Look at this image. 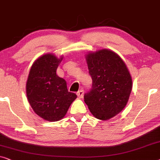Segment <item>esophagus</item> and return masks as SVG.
I'll list each match as a JSON object with an SVG mask.
<instances>
[{"label":"esophagus","mask_w":160,"mask_h":160,"mask_svg":"<svg viewBox=\"0 0 160 160\" xmlns=\"http://www.w3.org/2000/svg\"><path fill=\"white\" fill-rule=\"evenodd\" d=\"M77 95L80 98H82L83 97V96H84V91L82 89L80 90V91L77 93Z\"/></svg>","instance_id":"obj_1"}]
</instances>
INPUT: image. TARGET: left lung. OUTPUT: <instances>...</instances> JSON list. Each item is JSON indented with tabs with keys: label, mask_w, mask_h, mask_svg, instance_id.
Masks as SVG:
<instances>
[{
	"label": "left lung",
	"mask_w": 160,
	"mask_h": 160,
	"mask_svg": "<svg viewBox=\"0 0 160 160\" xmlns=\"http://www.w3.org/2000/svg\"><path fill=\"white\" fill-rule=\"evenodd\" d=\"M85 59L93 82L84 101L94 118L109 120L127 104L132 87L131 75L122 58L109 49L90 51Z\"/></svg>",
	"instance_id": "left-lung-1"
}]
</instances>
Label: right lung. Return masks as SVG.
<instances>
[{
  "mask_svg": "<svg viewBox=\"0 0 160 160\" xmlns=\"http://www.w3.org/2000/svg\"><path fill=\"white\" fill-rule=\"evenodd\" d=\"M63 59L53 53H46L36 59L31 67L26 83L28 100L40 118L49 122L64 118L77 95L69 92L66 80L57 75Z\"/></svg>",
  "mask_w": 160,
  "mask_h": 160,
  "instance_id": "add662e5",
  "label": "right lung"
}]
</instances>
